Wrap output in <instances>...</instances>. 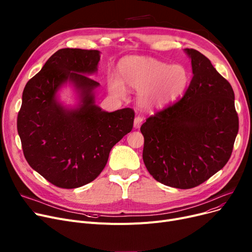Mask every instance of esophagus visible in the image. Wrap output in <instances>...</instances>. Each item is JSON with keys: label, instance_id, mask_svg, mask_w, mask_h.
I'll return each mask as SVG.
<instances>
[{"label": "esophagus", "instance_id": "esophagus-1", "mask_svg": "<svg viewBox=\"0 0 252 252\" xmlns=\"http://www.w3.org/2000/svg\"><path fill=\"white\" fill-rule=\"evenodd\" d=\"M143 123V118L141 116H136L134 119V127L139 128Z\"/></svg>", "mask_w": 252, "mask_h": 252}]
</instances>
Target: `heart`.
<instances>
[{
	"label": "heart",
	"mask_w": 252,
	"mask_h": 252,
	"mask_svg": "<svg viewBox=\"0 0 252 252\" xmlns=\"http://www.w3.org/2000/svg\"><path fill=\"white\" fill-rule=\"evenodd\" d=\"M119 80L115 76L107 79L112 95L123 98L126 87L138 91V103L144 109L163 108L178 100L186 91L190 74L181 64L166 62L145 56L124 58L117 67Z\"/></svg>",
	"instance_id": "obj_1"
}]
</instances>
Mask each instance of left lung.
<instances>
[{"label":"left lung","instance_id":"8db88e82","mask_svg":"<svg viewBox=\"0 0 252 252\" xmlns=\"http://www.w3.org/2000/svg\"><path fill=\"white\" fill-rule=\"evenodd\" d=\"M184 51L193 72L186 93L147 118L141 133L143 160L150 175L166 186L191 189L226 165L239 119L230 83L200 52Z\"/></svg>","mask_w":252,"mask_h":252}]
</instances>
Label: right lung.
<instances>
[{
	"instance_id": "1",
	"label": "right lung",
	"mask_w": 252,
	"mask_h": 252,
	"mask_svg": "<svg viewBox=\"0 0 252 252\" xmlns=\"http://www.w3.org/2000/svg\"><path fill=\"white\" fill-rule=\"evenodd\" d=\"M100 51L60 49L25 85L17 130L26 161L55 186L73 189L94 181L110 150L131 130L134 110H102L96 104ZM68 83L78 95L73 108L58 93Z\"/></svg>"
}]
</instances>
